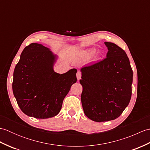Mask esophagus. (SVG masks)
<instances>
[{"instance_id":"1","label":"esophagus","mask_w":150,"mask_h":150,"mask_svg":"<svg viewBox=\"0 0 150 150\" xmlns=\"http://www.w3.org/2000/svg\"><path fill=\"white\" fill-rule=\"evenodd\" d=\"M81 76H82L81 72L79 71L77 73V80H78V81L81 78Z\"/></svg>"}]
</instances>
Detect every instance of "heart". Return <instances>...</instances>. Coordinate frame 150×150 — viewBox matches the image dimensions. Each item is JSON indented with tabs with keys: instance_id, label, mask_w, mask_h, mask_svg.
<instances>
[{
	"instance_id": "heart-1",
	"label": "heart",
	"mask_w": 150,
	"mask_h": 150,
	"mask_svg": "<svg viewBox=\"0 0 150 150\" xmlns=\"http://www.w3.org/2000/svg\"><path fill=\"white\" fill-rule=\"evenodd\" d=\"M95 53V49H91L86 51L83 53V57L85 59H89L90 58L91 56H93Z\"/></svg>"
}]
</instances>
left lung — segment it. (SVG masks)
<instances>
[{
	"mask_svg": "<svg viewBox=\"0 0 150 150\" xmlns=\"http://www.w3.org/2000/svg\"><path fill=\"white\" fill-rule=\"evenodd\" d=\"M106 58L81 69V103L86 116L95 122L119 117L132 97L133 71L126 52L105 42Z\"/></svg>",
	"mask_w": 150,
	"mask_h": 150,
	"instance_id": "left-lung-1",
	"label": "left lung"
}]
</instances>
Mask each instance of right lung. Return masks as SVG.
I'll return each mask as SVG.
<instances>
[{
    "label": "right lung",
    "mask_w": 150,
    "mask_h": 150,
    "mask_svg": "<svg viewBox=\"0 0 150 150\" xmlns=\"http://www.w3.org/2000/svg\"><path fill=\"white\" fill-rule=\"evenodd\" d=\"M57 59L40 44L31 43L22 51L14 69L12 89L19 108L28 116L36 119L56 116L64 98L77 82L75 68L63 74L55 72Z\"/></svg>",
    "instance_id": "obj_1"
}]
</instances>
